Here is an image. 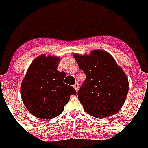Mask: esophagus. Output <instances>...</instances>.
Listing matches in <instances>:
<instances>
[{"label":"esophagus","instance_id":"esophagus-1","mask_svg":"<svg viewBox=\"0 0 148 148\" xmlns=\"http://www.w3.org/2000/svg\"><path fill=\"white\" fill-rule=\"evenodd\" d=\"M73 87H74V88H75V90H76V91L77 92L78 88H79V84H78L77 82H76V83H75L74 85H73Z\"/></svg>","mask_w":148,"mask_h":148}]
</instances>
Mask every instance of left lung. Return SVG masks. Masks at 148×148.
Here are the masks:
<instances>
[{
    "label": "left lung",
    "mask_w": 148,
    "mask_h": 148,
    "mask_svg": "<svg viewBox=\"0 0 148 148\" xmlns=\"http://www.w3.org/2000/svg\"><path fill=\"white\" fill-rule=\"evenodd\" d=\"M86 80L78 99L87 114L104 118L116 114L123 106L129 89L124 71L106 51L94 50L90 55L74 54Z\"/></svg>",
    "instance_id": "1"
}]
</instances>
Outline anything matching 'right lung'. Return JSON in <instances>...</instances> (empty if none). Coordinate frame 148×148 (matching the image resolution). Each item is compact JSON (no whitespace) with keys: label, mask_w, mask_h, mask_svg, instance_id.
<instances>
[{"label":"right lung","mask_w":148,"mask_h":148,"mask_svg":"<svg viewBox=\"0 0 148 148\" xmlns=\"http://www.w3.org/2000/svg\"><path fill=\"white\" fill-rule=\"evenodd\" d=\"M60 58L43 55L30 65L21 86V96L30 113L51 119L62 113L71 95L77 94L71 86L63 82L66 73L57 71Z\"/></svg>","instance_id":"1"}]
</instances>
